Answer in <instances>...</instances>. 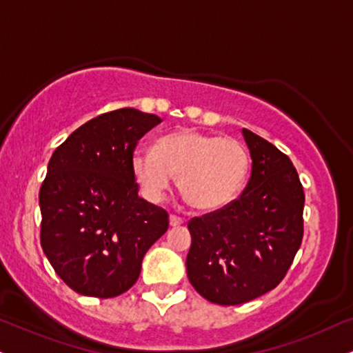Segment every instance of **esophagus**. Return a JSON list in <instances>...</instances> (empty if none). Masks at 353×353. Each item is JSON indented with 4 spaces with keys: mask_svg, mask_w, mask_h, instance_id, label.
<instances>
[{
    "mask_svg": "<svg viewBox=\"0 0 353 353\" xmlns=\"http://www.w3.org/2000/svg\"><path fill=\"white\" fill-rule=\"evenodd\" d=\"M168 221H170V228H178V225H181L185 223V221L178 216H170Z\"/></svg>",
    "mask_w": 353,
    "mask_h": 353,
    "instance_id": "34e87169",
    "label": "esophagus"
}]
</instances>
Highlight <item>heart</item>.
<instances>
[{"label": "heart", "mask_w": 353, "mask_h": 353, "mask_svg": "<svg viewBox=\"0 0 353 353\" xmlns=\"http://www.w3.org/2000/svg\"><path fill=\"white\" fill-rule=\"evenodd\" d=\"M249 152L230 137L181 129L160 137L155 150L139 149L130 170L142 196L162 201L173 175L178 188L194 210H223L237 198L249 173Z\"/></svg>", "instance_id": "b5f03b06"}]
</instances>
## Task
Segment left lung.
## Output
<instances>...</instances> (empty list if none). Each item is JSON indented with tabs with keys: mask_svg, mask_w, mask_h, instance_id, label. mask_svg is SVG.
<instances>
[{
	"mask_svg": "<svg viewBox=\"0 0 353 353\" xmlns=\"http://www.w3.org/2000/svg\"><path fill=\"white\" fill-rule=\"evenodd\" d=\"M252 173L243 193L223 210L190 221L186 272L208 301L234 306L273 290L303 241L304 193L283 152L242 129Z\"/></svg>",
	"mask_w": 353,
	"mask_h": 353,
	"instance_id": "8db88e82",
	"label": "left lung"
}]
</instances>
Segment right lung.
<instances>
[{
  "label": "right lung",
  "instance_id": "right-lung-1",
  "mask_svg": "<svg viewBox=\"0 0 353 353\" xmlns=\"http://www.w3.org/2000/svg\"><path fill=\"white\" fill-rule=\"evenodd\" d=\"M160 123L134 108L104 112L50 157L39 193L41 245L57 275L83 296L128 291L167 232L168 214L139 196L130 170L137 141Z\"/></svg>",
  "mask_w": 353,
  "mask_h": 353
}]
</instances>
